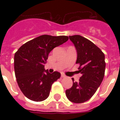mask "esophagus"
<instances>
[{"instance_id":"esophagus-1","label":"esophagus","mask_w":120,"mask_h":120,"mask_svg":"<svg viewBox=\"0 0 120 120\" xmlns=\"http://www.w3.org/2000/svg\"><path fill=\"white\" fill-rule=\"evenodd\" d=\"M61 76H62V78H65V77H66V76H65L64 74H63V73H62V74H61Z\"/></svg>"}]
</instances>
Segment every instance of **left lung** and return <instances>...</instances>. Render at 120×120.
<instances>
[{"mask_svg":"<svg viewBox=\"0 0 120 120\" xmlns=\"http://www.w3.org/2000/svg\"><path fill=\"white\" fill-rule=\"evenodd\" d=\"M77 51L76 64L79 65L82 76L78 82H74L72 87L65 90L69 100L81 103L89 100L96 93L103 80L105 62V55L94 43L80 35L69 36Z\"/></svg>","mask_w":120,"mask_h":120,"instance_id":"1","label":"left lung"}]
</instances>
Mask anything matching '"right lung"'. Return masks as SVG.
<instances>
[{"mask_svg":"<svg viewBox=\"0 0 120 120\" xmlns=\"http://www.w3.org/2000/svg\"><path fill=\"white\" fill-rule=\"evenodd\" d=\"M68 36L41 35L23 44L15 54L14 69L19 88L28 99L42 101L49 96L52 84L60 73H49L44 64L55 47L67 42Z\"/></svg>","mask_w":120,"mask_h":120,"instance_id":"right-lung-1","label":"right lung"}]
</instances>
